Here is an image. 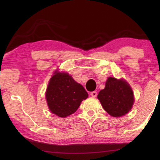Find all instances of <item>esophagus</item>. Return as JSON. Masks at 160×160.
Returning a JSON list of instances; mask_svg holds the SVG:
<instances>
[{
    "instance_id": "1",
    "label": "esophagus",
    "mask_w": 160,
    "mask_h": 160,
    "mask_svg": "<svg viewBox=\"0 0 160 160\" xmlns=\"http://www.w3.org/2000/svg\"><path fill=\"white\" fill-rule=\"evenodd\" d=\"M90 95H91L92 98H96V97H97V95H98L97 92H95V91L92 92L90 93Z\"/></svg>"
}]
</instances>
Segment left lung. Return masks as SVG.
<instances>
[{"label":"left lung","mask_w":160,"mask_h":160,"mask_svg":"<svg viewBox=\"0 0 160 160\" xmlns=\"http://www.w3.org/2000/svg\"><path fill=\"white\" fill-rule=\"evenodd\" d=\"M98 98L104 110L114 117L127 114L134 103L133 92L128 83L113 77L108 78L105 88L100 91Z\"/></svg>","instance_id":"8db88e82"}]
</instances>
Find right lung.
Listing matches in <instances>:
<instances>
[{
  "label": "right lung",
  "mask_w": 160,
  "mask_h": 160,
  "mask_svg": "<svg viewBox=\"0 0 160 160\" xmlns=\"http://www.w3.org/2000/svg\"><path fill=\"white\" fill-rule=\"evenodd\" d=\"M88 93L67 73L54 71L46 91V99L50 111L65 118L76 112Z\"/></svg>",
  "instance_id": "1"
}]
</instances>
